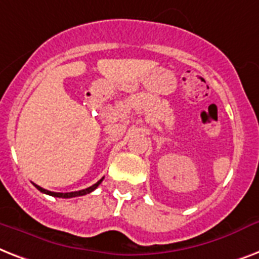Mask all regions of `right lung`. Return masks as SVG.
Masks as SVG:
<instances>
[{"label":"right lung","mask_w":259,"mask_h":259,"mask_svg":"<svg viewBox=\"0 0 259 259\" xmlns=\"http://www.w3.org/2000/svg\"><path fill=\"white\" fill-rule=\"evenodd\" d=\"M103 179L104 178H101L100 181L97 182V183H95L94 186H91V187L85 188V190H80V191H73V192H53V191H48V190H45V188L40 187V186L34 185V187L38 190V191L44 192V194H48V195H52V196H56V198H74V196H82V195H87V194H90V192H92L94 190H96L97 187H99V185H100L101 182H103Z\"/></svg>","instance_id":"right-lung-1"}]
</instances>
